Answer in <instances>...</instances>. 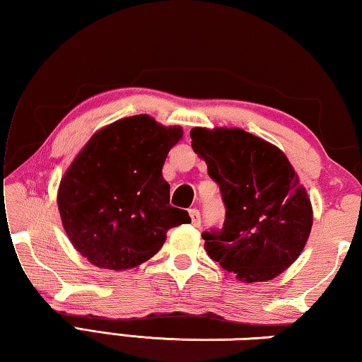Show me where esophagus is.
Instances as JSON below:
<instances>
[{"label":"esophagus","mask_w":362,"mask_h":362,"mask_svg":"<svg viewBox=\"0 0 362 362\" xmlns=\"http://www.w3.org/2000/svg\"><path fill=\"white\" fill-rule=\"evenodd\" d=\"M188 212H189V217H192V223H193V226H196V228H198V226L201 225V216H199V211H198V209H189Z\"/></svg>","instance_id":"esophagus-1"}]
</instances>
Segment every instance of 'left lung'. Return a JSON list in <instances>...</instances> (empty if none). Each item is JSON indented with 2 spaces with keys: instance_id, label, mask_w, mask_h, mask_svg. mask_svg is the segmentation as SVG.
Returning a JSON list of instances; mask_svg holds the SVG:
<instances>
[{
  "instance_id": "8db88e82",
  "label": "left lung",
  "mask_w": 362,
  "mask_h": 362,
  "mask_svg": "<svg viewBox=\"0 0 362 362\" xmlns=\"http://www.w3.org/2000/svg\"><path fill=\"white\" fill-rule=\"evenodd\" d=\"M189 137L226 209L222 230L203 233L206 252L243 283L276 278L297 260L313 225L310 198L289 159L238 127H193Z\"/></svg>"
}]
</instances>
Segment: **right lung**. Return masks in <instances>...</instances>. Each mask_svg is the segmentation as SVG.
Here are the masks:
<instances>
[{"label": "right lung", "instance_id": "right-lung-1", "mask_svg": "<svg viewBox=\"0 0 362 362\" xmlns=\"http://www.w3.org/2000/svg\"><path fill=\"white\" fill-rule=\"evenodd\" d=\"M182 136L180 126L129 116L97 131L73 159L59 185V212L73 247L93 265L137 267L163 247L169 228L192 222L169 204L163 177Z\"/></svg>", "mask_w": 362, "mask_h": 362}]
</instances>
